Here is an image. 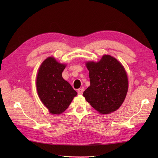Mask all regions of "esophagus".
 <instances>
[{
  "label": "esophagus",
  "mask_w": 158,
  "mask_h": 158,
  "mask_svg": "<svg viewBox=\"0 0 158 158\" xmlns=\"http://www.w3.org/2000/svg\"><path fill=\"white\" fill-rule=\"evenodd\" d=\"M84 92V89L82 88H80L78 89V95H82Z\"/></svg>",
  "instance_id": "34e87169"
}]
</instances>
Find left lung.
<instances>
[{"instance_id": "8db88e82", "label": "left lung", "mask_w": 158, "mask_h": 158, "mask_svg": "<svg viewBox=\"0 0 158 158\" xmlns=\"http://www.w3.org/2000/svg\"><path fill=\"white\" fill-rule=\"evenodd\" d=\"M90 85L84 97L96 111L109 114L118 109L125 99L128 78L123 65L110 55H103L98 63H86Z\"/></svg>"}]
</instances>
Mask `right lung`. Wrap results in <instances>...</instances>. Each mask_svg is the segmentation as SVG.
<instances>
[{
    "label": "right lung",
    "mask_w": 158,
    "mask_h": 158,
    "mask_svg": "<svg viewBox=\"0 0 158 158\" xmlns=\"http://www.w3.org/2000/svg\"><path fill=\"white\" fill-rule=\"evenodd\" d=\"M65 65L49 57L41 64L37 76V90L51 113L59 114L68 108L77 92L62 77Z\"/></svg>",
    "instance_id": "obj_1"
}]
</instances>
